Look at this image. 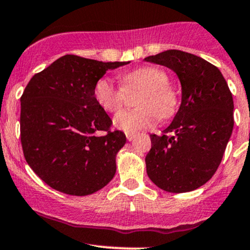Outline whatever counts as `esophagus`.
<instances>
[{"label":"esophagus","instance_id":"1","mask_svg":"<svg viewBox=\"0 0 250 250\" xmlns=\"http://www.w3.org/2000/svg\"><path fill=\"white\" fill-rule=\"evenodd\" d=\"M136 138V134H127V140L128 141H133Z\"/></svg>","mask_w":250,"mask_h":250}]
</instances>
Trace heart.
<instances>
[{"instance_id":"obj_1","label":"heart","mask_w":250,"mask_h":250,"mask_svg":"<svg viewBox=\"0 0 250 250\" xmlns=\"http://www.w3.org/2000/svg\"><path fill=\"white\" fill-rule=\"evenodd\" d=\"M122 87L116 86L108 77L96 82L94 97L106 112H117L122 108L125 95L133 90H142L136 105L138 110L122 111L114 119V125L127 134L152 127L156 116L164 120L172 116L177 106V96L167 85L168 77L155 66H142L121 76Z\"/></svg>"}]
</instances>
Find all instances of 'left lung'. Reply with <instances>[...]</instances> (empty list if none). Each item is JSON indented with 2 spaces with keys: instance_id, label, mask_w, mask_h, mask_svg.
<instances>
[{
  "instance_id": "8db88e82",
  "label": "left lung",
  "mask_w": 250,
  "mask_h": 250,
  "mask_svg": "<svg viewBox=\"0 0 250 250\" xmlns=\"http://www.w3.org/2000/svg\"><path fill=\"white\" fill-rule=\"evenodd\" d=\"M145 60L171 68L182 85L172 123L163 135L150 134L147 174L164 191H193L209 182L223 158L234 128L232 95L221 71L201 57L168 49Z\"/></svg>"
}]
</instances>
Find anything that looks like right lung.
<instances>
[{"instance_id":"1","label":"right lung","mask_w":250,"mask_h":250,"mask_svg":"<svg viewBox=\"0 0 250 250\" xmlns=\"http://www.w3.org/2000/svg\"><path fill=\"white\" fill-rule=\"evenodd\" d=\"M127 64L66 54L27 84L20 115L23 155L54 190L87 196L114 178L116 154L127 139L123 131H110L111 120L96 102L94 86L106 71Z\"/></svg>"}]
</instances>
